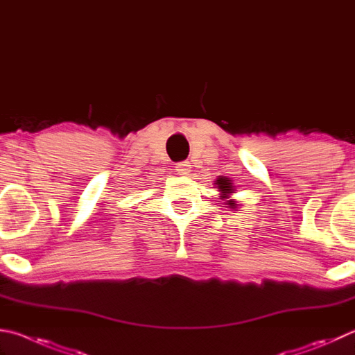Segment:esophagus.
I'll use <instances>...</instances> for the list:
<instances>
[{
	"mask_svg": "<svg viewBox=\"0 0 355 355\" xmlns=\"http://www.w3.org/2000/svg\"><path fill=\"white\" fill-rule=\"evenodd\" d=\"M175 171L178 172V175H189L191 163L189 161H180V163L175 164Z\"/></svg>",
	"mask_w": 355,
	"mask_h": 355,
	"instance_id": "1",
	"label": "esophagus"
}]
</instances>
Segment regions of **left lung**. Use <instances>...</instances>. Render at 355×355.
<instances>
[{
    "label": "left lung",
    "mask_w": 355,
    "mask_h": 355,
    "mask_svg": "<svg viewBox=\"0 0 355 355\" xmlns=\"http://www.w3.org/2000/svg\"><path fill=\"white\" fill-rule=\"evenodd\" d=\"M217 188L220 189V192H222V197L223 198H227V196L228 194H231V192H233V183H231V180H228V178H225V177H222V178H218L217 180ZM228 203H230V206H233L234 208V202L233 200H228Z\"/></svg>",
    "instance_id": "8db88e82"
}]
</instances>
